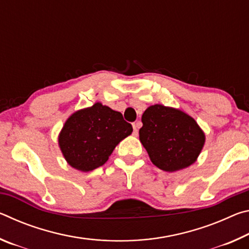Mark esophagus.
Instances as JSON below:
<instances>
[{
	"instance_id": "esophagus-1",
	"label": "esophagus",
	"mask_w": 249,
	"mask_h": 249,
	"mask_svg": "<svg viewBox=\"0 0 249 249\" xmlns=\"http://www.w3.org/2000/svg\"><path fill=\"white\" fill-rule=\"evenodd\" d=\"M140 126H141V123H138V122H136V123H134V124H133V128H134V132H133V134L135 135V136H137V134H138V128H140Z\"/></svg>"
}]
</instances>
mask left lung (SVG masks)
Masks as SVG:
<instances>
[{"label":"left lung","instance_id":"8db88e82","mask_svg":"<svg viewBox=\"0 0 249 249\" xmlns=\"http://www.w3.org/2000/svg\"><path fill=\"white\" fill-rule=\"evenodd\" d=\"M140 141L151 162L175 172L196 161L205 144V134L196 120L180 108L154 104L142 116Z\"/></svg>","mask_w":249,"mask_h":249}]
</instances>
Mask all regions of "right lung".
<instances>
[{
  "mask_svg": "<svg viewBox=\"0 0 249 249\" xmlns=\"http://www.w3.org/2000/svg\"><path fill=\"white\" fill-rule=\"evenodd\" d=\"M132 132V125L120 112L96 102L68 117L59 133L58 145L69 166L88 172L104 165Z\"/></svg>",
  "mask_w": 249,
  "mask_h": 249,
  "instance_id": "obj_1",
  "label": "right lung"
}]
</instances>
